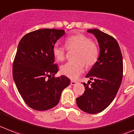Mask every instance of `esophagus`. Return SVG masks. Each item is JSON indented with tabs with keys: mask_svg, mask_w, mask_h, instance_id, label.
I'll use <instances>...</instances> for the list:
<instances>
[{
	"mask_svg": "<svg viewBox=\"0 0 134 134\" xmlns=\"http://www.w3.org/2000/svg\"><path fill=\"white\" fill-rule=\"evenodd\" d=\"M78 83V82L77 81H71V82H70V84H71V85H75L76 84H77Z\"/></svg>",
	"mask_w": 134,
	"mask_h": 134,
	"instance_id": "esophagus-1",
	"label": "esophagus"
}]
</instances>
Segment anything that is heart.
Here are the masks:
<instances>
[{
  "label": "heart",
  "mask_w": 134,
  "mask_h": 134,
  "mask_svg": "<svg viewBox=\"0 0 134 134\" xmlns=\"http://www.w3.org/2000/svg\"><path fill=\"white\" fill-rule=\"evenodd\" d=\"M64 44L68 51H76L74 55L75 61L66 63L60 68L62 74L68 78L76 79L84 71L85 64L90 68L98 62L100 54L98 44L85 34L76 33L70 36L65 40ZM66 49L58 45L53 47L52 53L57 61L64 60Z\"/></svg>",
  "instance_id": "obj_1"
}]
</instances>
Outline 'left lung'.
Instances as JSON below:
<instances>
[{
	"mask_svg": "<svg viewBox=\"0 0 134 134\" xmlns=\"http://www.w3.org/2000/svg\"><path fill=\"white\" fill-rule=\"evenodd\" d=\"M87 32L96 37L100 53L96 64L86 75L93 82L83 83L85 90L76 100L83 111L96 114L106 109L118 92L123 78V57L115 38L98 29L88 30Z\"/></svg>",
	"mask_w": 134,
	"mask_h": 134,
	"instance_id": "left-lung-1",
	"label": "left lung"
}]
</instances>
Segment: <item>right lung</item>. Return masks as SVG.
Returning <instances> with one entry per match:
<instances>
[{"label":"right lung","mask_w":134,"mask_h":134,"mask_svg":"<svg viewBox=\"0 0 134 134\" xmlns=\"http://www.w3.org/2000/svg\"><path fill=\"white\" fill-rule=\"evenodd\" d=\"M64 30L40 29L20 40L13 63V76L24 101L36 110H47L58 104L70 80L58 72L52 49Z\"/></svg>","instance_id":"obj_1"}]
</instances>
